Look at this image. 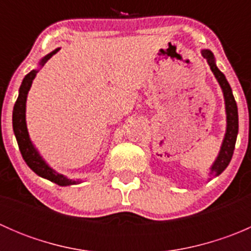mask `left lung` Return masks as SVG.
<instances>
[{"label":"left lung","mask_w":251,"mask_h":251,"mask_svg":"<svg viewBox=\"0 0 251 251\" xmlns=\"http://www.w3.org/2000/svg\"><path fill=\"white\" fill-rule=\"evenodd\" d=\"M201 54L206 59L207 64H209L210 69L214 73L215 77L219 81L220 86L222 88V92H224L225 97V104H226V114H227V128H226V135H225L224 142H222L221 149H220V153L217 155L216 160L212 164L211 171L210 174L212 176H219L225 169L228 166L229 161H231L232 155H233L234 147H235V141H237V135H238V108L237 103L233 97V93H232V88L229 86L228 81H227L226 76L217 69L216 64H215L214 54L211 53V50H201Z\"/></svg>","instance_id":"1"}]
</instances>
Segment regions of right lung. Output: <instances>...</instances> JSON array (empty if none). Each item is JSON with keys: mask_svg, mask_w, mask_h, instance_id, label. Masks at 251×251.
Returning <instances> with one entry per match:
<instances>
[{"mask_svg": "<svg viewBox=\"0 0 251 251\" xmlns=\"http://www.w3.org/2000/svg\"><path fill=\"white\" fill-rule=\"evenodd\" d=\"M59 50V48L54 50L53 52H50V54H47L46 57L42 58V60L40 62V65H45L48 59L52 57L53 54ZM39 73V70H31L27 75H25L24 80H23L22 85L19 88V96L17 98V102L14 104L13 108V131L14 135H16L18 146H19V151L22 153L23 159L25 160V163L27 164L30 169L34 171L35 174L39 175V176L44 177V178L50 179V182H54V183L59 184V186H70V184L77 183L76 181H73V179L67 178L63 175L57 174L54 170L50 168L47 165L46 161L41 158V155L39 154V151H36V148L34 147V144L31 143L29 138V133H27L26 128V121H25V104H26V97L27 92H29L30 87H31L32 80H34L36 74Z\"/></svg>", "mask_w": 251, "mask_h": 251, "instance_id": "add662e5", "label": "right lung"}]
</instances>
